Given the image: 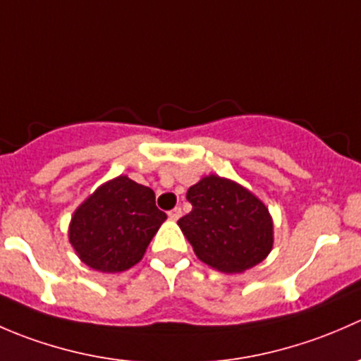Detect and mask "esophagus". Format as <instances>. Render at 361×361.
Returning a JSON list of instances; mask_svg holds the SVG:
<instances>
[{
  "label": "esophagus",
  "instance_id": "34e87169",
  "mask_svg": "<svg viewBox=\"0 0 361 361\" xmlns=\"http://www.w3.org/2000/svg\"><path fill=\"white\" fill-rule=\"evenodd\" d=\"M167 216H169L173 221H176L178 218L181 216V209H180V207H174V209H171L169 213H167Z\"/></svg>",
  "mask_w": 361,
  "mask_h": 361
}]
</instances>
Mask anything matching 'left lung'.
<instances>
[{"instance_id": "obj_1", "label": "left lung", "mask_w": 361, "mask_h": 361, "mask_svg": "<svg viewBox=\"0 0 361 361\" xmlns=\"http://www.w3.org/2000/svg\"><path fill=\"white\" fill-rule=\"evenodd\" d=\"M187 201L192 211L178 225L206 265L225 274H241L271 253V213L243 185L209 174L188 188Z\"/></svg>"}]
</instances>
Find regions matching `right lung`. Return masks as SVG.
Masks as SVG:
<instances>
[{
	"label": "right lung",
	"mask_w": 361,
	"mask_h": 361,
	"mask_svg": "<svg viewBox=\"0 0 361 361\" xmlns=\"http://www.w3.org/2000/svg\"><path fill=\"white\" fill-rule=\"evenodd\" d=\"M166 218L155 206L152 188L120 174L76 207L69 221V243L94 271L122 272L143 258Z\"/></svg>",
	"instance_id": "obj_1"
}]
</instances>
